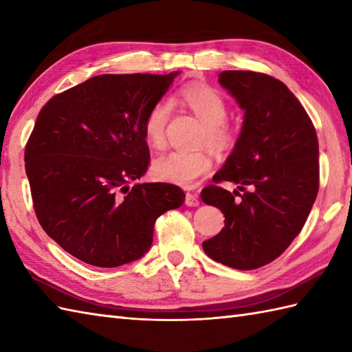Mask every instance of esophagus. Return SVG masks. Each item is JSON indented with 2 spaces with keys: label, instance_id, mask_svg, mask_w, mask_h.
I'll return each mask as SVG.
<instances>
[{
  "label": "esophagus",
  "instance_id": "34e87169",
  "mask_svg": "<svg viewBox=\"0 0 352 352\" xmlns=\"http://www.w3.org/2000/svg\"><path fill=\"white\" fill-rule=\"evenodd\" d=\"M186 206L189 207H198L199 206V198L198 195H195V193H186Z\"/></svg>",
  "mask_w": 352,
  "mask_h": 352
}]
</instances>
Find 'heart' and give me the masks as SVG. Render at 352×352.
Returning a JSON list of instances; mask_svg holds the SVG:
<instances>
[{"label": "heart", "instance_id": "1", "mask_svg": "<svg viewBox=\"0 0 352 352\" xmlns=\"http://www.w3.org/2000/svg\"><path fill=\"white\" fill-rule=\"evenodd\" d=\"M174 102L182 104L204 124L201 144L214 154L223 155L234 148L237 134L227 122L228 104L216 89L206 85L183 87ZM172 115L169 100L155 101L144 119V134L149 145L162 149L166 145V129ZM213 168L212 157L206 151H170L153 163V174L160 182L192 188Z\"/></svg>", "mask_w": 352, "mask_h": 352}]
</instances>
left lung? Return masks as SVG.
<instances>
[{
	"instance_id": "1",
	"label": "left lung",
	"mask_w": 352,
	"mask_h": 352,
	"mask_svg": "<svg viewBox=\"0 0 352 352\" xmlns=\"http://www.w3.org/2000/svg\"><path fill=\"white\" fill-rule=\"evenodd\" d=\"M219 83L245 110V121L214 184L201 190V199L226 216V227L203 250L222 265L251 271L280 257L307 221L319 190V144L307 111L283 81L223 71ZM222 181L238 190L221 188Z\"/></svg>"
}]
</instances>
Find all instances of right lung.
<instances>
[{
  "label": "right lung",
  "instance_id": "right-lung-1",
  "mask_svg": "<svg viewBox=\"0 0 352 352\" xmlns=\"http://www.w3.org/2000/svg\"><path fill=\"white\" fill-rule=\"evenodd\" d=\"M177 74H102L54 95L37 115L24 154L34 213L87 265L140 258L157 218L184 203L175 184H132L149 164L144 119Z\"/></svg>",
  "mask_w": 352,
  "mask_h": 352
}]
</instances>
